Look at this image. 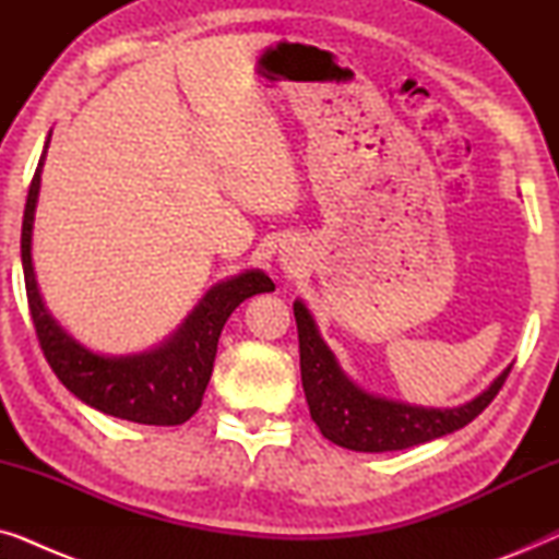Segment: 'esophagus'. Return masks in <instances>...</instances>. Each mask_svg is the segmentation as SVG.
I'll return each mask as SVG.
<instances>
[{"mask_svg":"<svg viewBox=\"0 0 559 559\" xmlns=\"http://www.w3.org/2000/svg\"><path fill=\"white\" fill-rule=\"evenodd\" d=\"M280 262H282V266H285V270H293V266L297 264L295 257H289V254H282Z\"/></svg>","mask_w":559,"mask_h":559,"instance_id":"34e87169","label":"esophagus"}]
</instances>
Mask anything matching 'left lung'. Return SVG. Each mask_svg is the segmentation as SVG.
I'll use <instances>...</instances> for the list:
<instances>
[{
    "label": "left lung",
    "mask_w": 559,
    "mask_h": 559,
    "mask_svg": "<svg viewBox=\"0 0 559 559\" xmlns=\"http://www.w3.org/2000/svg\"><path fill=\"white\" fill-rule=\"evenodd\" d=\"M293 310L297 338H300L302 389L312 423L320 427L323 438L356 453L404 450L461 430L493 402L511 371V366H507L476 400L461 407H419V404L389 400L366 392L341 369L338 358L320 335L308 305L295 300Z\"/></svg>",
    "instance_id": "obj_1"
}]
</instances>
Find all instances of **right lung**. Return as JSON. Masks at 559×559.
Wrapping results in <instances>:
<instances>
[{
    "instance_id": "obj_1",
    "label": "right lung",
    "mask_w": 559,
    "mask_h": 559,
    "mask_svg": "<svg viewBox=\"0 0 559 559\" xmlns=\"http://www.w3.org/2000/svg\"><path fill=\"white\" fill-rule=\"evenodd\" d=\"M48 147L50 134L45 140L43 157L27 193L25 218H22V272H25L29 316L43 354L68 392L88 407L140 425H182L201 407L228 316L247 297L272 293L274 282L262 270H247L218 282L203 295V300L170 338L142 354L109 356L86 348L52 318L35 277L33 226Z\"/></svg>"
}]
</instances>
